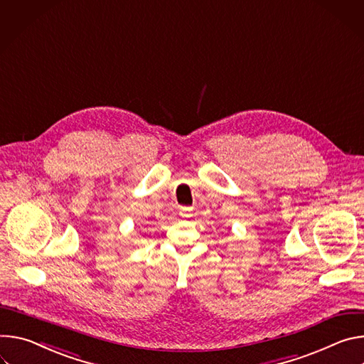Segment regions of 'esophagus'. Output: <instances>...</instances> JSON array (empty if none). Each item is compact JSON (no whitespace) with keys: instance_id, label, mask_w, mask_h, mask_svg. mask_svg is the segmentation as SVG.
<instances>
[{"instance_id":"1","label":"esophagus","mask_w":364,"mask_h":364,"mask_svg":"<svg viewBox=\"0 0 364 364\" xmlns=\"http://www.w3.org/2000/svg\"><path fill=\"white\" fill-rule=\"evenodd\" d=\"M179 215L181 217H191L192 215V208L191 207H181L179 208Z\"/></svg>"}]
</instances>
